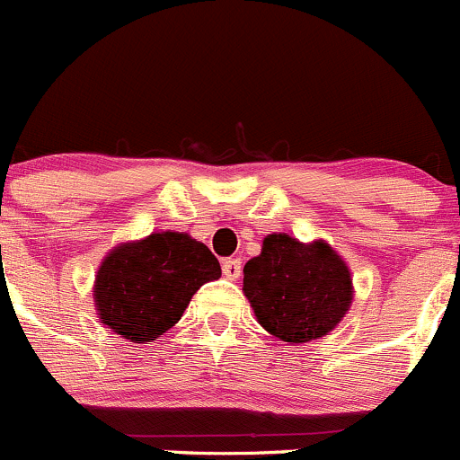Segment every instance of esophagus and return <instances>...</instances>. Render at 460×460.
Masks as SVG:
<instances>
[{
    "label": "esophagus",
    "instance_id": "esophagus-1",
    "mask_svg": "<svg viewBox=\"0 0 460 460\" xmlns=\"http://www.w3.org/2000/svg\"><path fill=\"white\" fill-rule=\"evenodd\" d=\"M222 273H225L229 280H238L240 273H243V262H240V258H225V260H222Z\"/></svg>",
    "mask_w": 460,
    "mask_h": 460
}]
</instances>
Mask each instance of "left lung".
<instances>
[{"instance_id":"obj_1","label":"left lung","mask_w":460,"mask_h":460,"mask_svg":"<svg viewBox=\"0 0 460 460\" xmlns=\"http://www.w3.org/2000/svg\"><path fill=\"white\" fill-rule=\"evenodd\" d=\"M244 296L269 333L307 342L332 332L345 316L351 276L329 244H303L273 234L264 238L262 253L244 264Z\"/></svg>"}]
</instances>
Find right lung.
<instances>
[{"instance_id":"add662e5","label":"right lung","mask_w":460,"mask_h":460,"mask_svg":"<svg viewBox=\"0 0 460 460\" xmlns=\"http://www.w3.org/2000/svg\"><path fill=\"white\" fill-rule=\"evenodd\" d=\"M220 278L217 258L187 234H153L122 244L102 262L95 305L102 323L133 342H151L169 332L189 300Z\"/></svg>"}]
</instances>
